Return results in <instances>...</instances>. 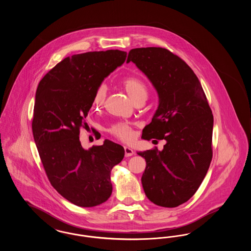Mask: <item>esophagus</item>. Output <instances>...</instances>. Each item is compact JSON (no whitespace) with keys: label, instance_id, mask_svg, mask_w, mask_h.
Here are the masks:
<instances>
[{"label":"esophagus","instance_id":"obj_1","mask_svg":"<svg viewBox=\"0 0 251 251\" xmlns=\"http://www.w3.org/2000/svg\"><path fill=\"white\" fill-rule=\"evenodd\" d=\"M124 151H125V156H126V157H130V156H132L134 154V151H132V149H131V148L128 147V146L124 147Z\"/></svg>","mask_w":251,"mask_h":251}]
</instances>
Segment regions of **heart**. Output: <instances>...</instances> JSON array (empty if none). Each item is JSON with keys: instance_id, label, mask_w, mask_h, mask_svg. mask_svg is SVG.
<instances>
[{"instance_id": "obj_1", "label": "heart", "mask_w": 251, "mask_h": 251, "mask_svg": "<svg viewBox=\"0 0 251 251\" xmlns=\"http://www.w3.org/2000/svg\"><path fill=\"white\" fill-rule=\"evenodd\" d=\"M121 84L123 85L124 89L128 93V95L131 97V99L136 101L139 100H145L148 96V88L142 80L134 77H129L125 78ZM107 95V86L105 84H100L93 97V104L99 107L101 106L106 99ZM110 131L119 137L123 141H130L132 138V131L131 127L126 123H118L112 126Z\"/></svg>"}]
</instances>
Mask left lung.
Segmentation results:
<instances>
[{
  "mask_svg": "<svg viewBox=\"0 0 251 251\" xmlns=\"http://www.w3.org/2000/svg\"><path fill=\"white\" fill-rule=\"evenodd\" d=\"M132 62L155 88L158 107L143 129L146 140L165 139L162 151H137L145 158L141 181L147 198L173 208L199 189L213 157L214 117L191 68L167 49H132Z\"/></svg>",
  "mask_w": 251,
  "mask_h": 251,
  "instance_id": "obj_1",
  "label": "left lung"
}]
</instances>
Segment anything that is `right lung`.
<instances>
[{
	"label": "right lung",
	"mask_w": 251,
	"mask_h": 251,
	"mask_svg": "<svg viewBox=\"0 0 251 251\" xmlns=\"http://www.w3.org/2000/svg\"><path fill=\"white\" fill-rule=\"evenodd\" d=\"M126 57L119 50L74 54L51 69L36 89L32 129L41 162L54 189L80 207L107 201L111 171L124 157V148L107 139L85 150L79 135L97 88Z\"/></svg>",
	"instance_id": "obj_1"
}]
</instances>
